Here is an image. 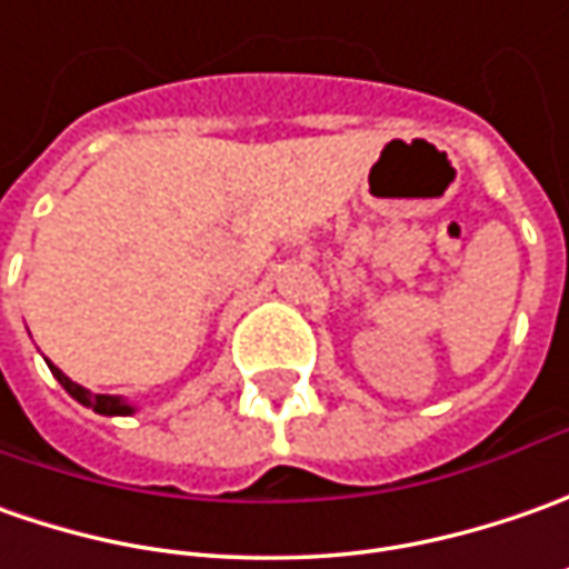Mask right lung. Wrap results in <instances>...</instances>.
<instances>
[{"instance_id":"obj_1","label":"right lung","mask_w":569,"mask_h":569,"mask_svg":"<svg viewBox=\"0 0 569 569\" xmlns=\"http://www.w3.org/2000/svg\"><path fill=\"white\" fill-rule=\"evenodd\" d=\"M50 371H52V378L62 383L74 400L81 402V406H90V409H93V412H100V416H131V412H134V406H128V402L119 400V397H109V393H90V390H84L81 383L71 381L69 375H62L56 365H50Z\"/></svg>"}]
</instances>
